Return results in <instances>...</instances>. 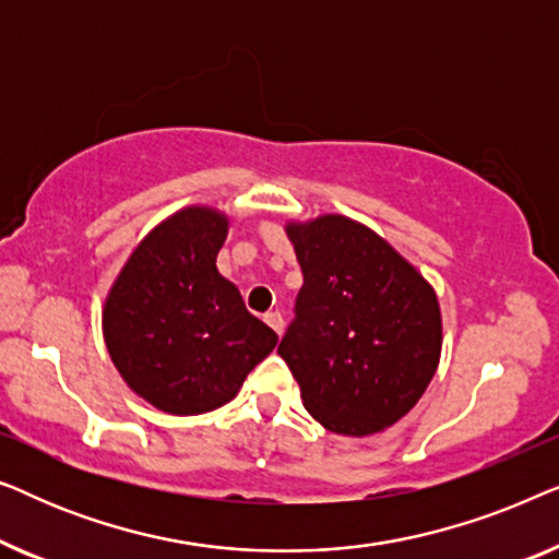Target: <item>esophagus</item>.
I'll return each mask as SVG.
<instances>
[{"mask_svg": "<svg viewBox=\"0 0 559 559\" xmlns=\"http://www.w3.org/2000/svg\"><path fill=\"white\" fill-rule=\"evenodd\" d=\"M264 323H266V325H270V328H272V331H274V333H277V335H282V331H285V320H282V316H280V312H277V310L266 312V316H264Z\"/></svg>", "mask_w": 559, "mask_h": 559, "instance_id": "1", "label": "esophagus"}]
</instances>
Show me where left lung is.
Here are the masks:
<instances>
[{
	"mask_svg": "<svg viewBox=\"0 0 559 559\" xmlns=\"http://www.w3.org/2000/svg\"><path fill=\"white\" fill-rule=\"evenodd\" d=\"M285 231L302 287L277 350L305 409L335 435L386 430L438 371V295L392 243L354 218L325 213Z\"/></svg>",
	"mask_w": 559,
	"mask_h": 559,
	"instance_id": "obj_1",
	"label": "left lung"
}]
</instances>
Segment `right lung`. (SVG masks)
<instances>
[{
  "instance_id": "add662e5",
  "label": "right lung",
  "mask_w": 559,
  "mask_h": 559,
  "mask_svg": "<svg viewBox=\"0 0 559 559\" xmlns=\"http://www.w3.org/2000/svg\"><path fill=\"white\" fill-rule=\"evenodd\" d=\"M228 216L188 205L132 251L104 302V341L121 379L167 415L231 402L277 333L251 316L216 257Z\"/></svg>"
}]
</instances>
